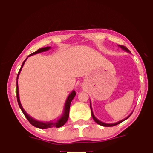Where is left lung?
Returning a JSON list of instances; mask_svg holds the SVG:
<instances>
[{
    "mask_svg": "<svg viewBox=\"0 0 153 153\" xmlns=\"http://www.w3.org/2000/svg\"><path fill=\"white\" fill-rule=\"evenodd\" d=\"M119 47H121V48H122L123 50H124V51H126V52H129V53H130V51H129V50H128V49H127V47H126L122 46V45H119ZM90 107H91V116H92V117H93V119H94V120L95 122H96V123H97L98 124H100V125L103 126V127H113V126L117 125V124H120V123H122V122H124V120H126V119H127L128 118H129V117H130L131 114H132V112H131V113L130 114H129V116H128L127 117H126L125 119H122V120L119 121V122H118L113 123V124H107V123H104V122H101V121L99 120V119H98L97 118H96V117H95L94 114V112H93V111H92V107H91V102H90Z\"/></svg>",
    "mask_w": 153,
    "mask_h": 153,
    "instance_id": "1",
    "label": "left lung"
}]
</instances>
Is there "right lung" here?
<instances>
[{"label": "right lung", "instance_id": "right-lung-1", "mask_svg": "<svg viewBox=\"0 0 153 153\" xmlns=\"http://www.w3.org/2000/svg\"><path fill=\"white\" fill-rule=\"evenodd\" d=\"M51 48V47H42V48H40L38 50H36V52H33L31 54H29V56L27 57V58L29 57H30L31 55H34V54L40 53V52H45V51L49 50ZM26 58L25 60L22 63V65L21 67L20 70H19L18 75H17V78H16V96H17V101H18L19 103V106L20 107L21 110L22 111L23 114H24V116L27 120L30 122L31 124H32L33 126L34 127L39 128V129H49V128H52V127H56V128H59L62 126L64 125L68 121V117H69V111H70V106H71V103L72 100L73 99V98L75 97V91H73L71 94H69V96H68L67 98L65 103V106H64V109H63V113L62 116H61L59 118L57 119V121H50V122H40V121H37L36 119H34V118L30 117L27 113L25 111V110L23 108V107L22 106V103L20 102V99H19V87H18V78H19V75L20 74V72L22 71L23 66H24V63H25L26 60L27 59Z\"/></svg>", "mask_w": 153, "mask_h": 153}]
</instances>
